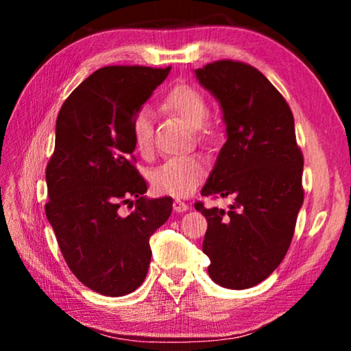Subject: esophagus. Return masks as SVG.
<instances>
[{
    "label": "esophagus",
    "instance_id": "1",
    "mask_svg": "<svg viewBox=\"0 0 351 351\" xmlns=\"http://www.w3.org/2000/svg\"><path fill=\"white\" fill-rule=\"evenodd\" d=\"M173 209L176 212H186V210H189V204L184 203V201H181V199H175L173 201Z\"/></svg>",
    "mask_w": 351,
    "mask_h": 351
}]
</instances>
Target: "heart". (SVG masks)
I'll use <instances>...</instances> for the list:
<instances>
[{"label":"heart","mask_w":351,"mask_h":351,"mask_svg":"<svg viewBox=\"0 0 351 351\" xmlns=\"http://www.w3.org/2000/svg\"><path fill=\"white\" fill-rule=\"evenodd\" d=\"M162 106L180 116L189 127L197 128L199 141H210L212 132L206 123L209 116V104L198 88L187 83L175 85L165 94ZM133 142L142 156H148L153 150V114L147 106L134 112L130 122ZM207 165L199 154L170 158L150 175L152 189L159 195L169 197H186L198 186L206 175Z\"/></svg>","instance_id":"1"}]
</instances>
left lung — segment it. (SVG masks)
I'll return each instance as SVG.
<instances>
[{"label":"left lung","instance_id":"left-lung-1","mask_svg":"<svg viewBox=\"0 0 351 351\" xmlns=\"http://www.w3.org/2000/svg\"><path fill=\"white\" fill-rule=\"evenodd\" d=\"M195 75L219 102L228 136L201 195L234 198L228 212L195 203L207 219V271L219 287L246 289L288 252L304 204V156L289 105L258 69L218 60Z\"/></svg>","mask_w":351,"mask_h":351}]
</instances>
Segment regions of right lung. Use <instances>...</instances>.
Masks as SVG:
<instances>
[{
    "mask_svg": "<svg viewBox=\"0 0 351 351\" xmlns=\"http://www.w3.org/2000/svg\"><path fill=\"white\" fill-rule=\"evenodd\" d=\"M169 73L170 66L100 68L69 94L57 116L46 217L69 269L99 294L119 297L141 287L150 237L171 213V198L144 195L130 132L133 114ZM122 204L134 207L127 217L118 212Z\"/></svg>",
    "mask_w": 351,
    "mask_h": 351,
    "instance_id": "1",
    "label": "right lung"
}]
</instances>
